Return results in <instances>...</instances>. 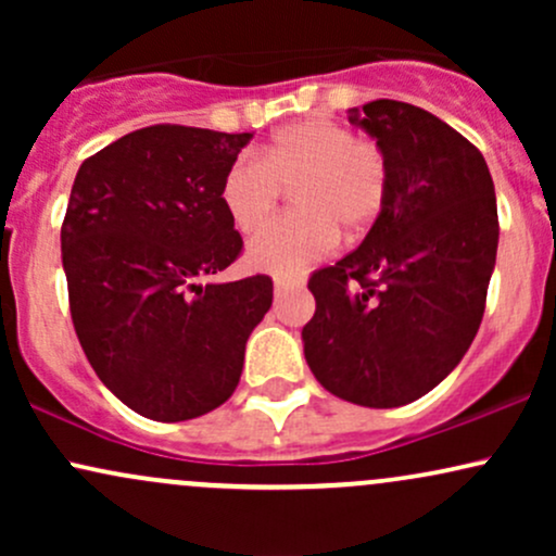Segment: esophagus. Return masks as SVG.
<instances>
[{
	"mask_svg": "<svg viewBox=\"0 0 556 556\" xmlns=\"http://www.w3.org/2000/svg\"><path fill=\"white\" fill-rule=\"evenodd\" d=\"M295 287H300V282H290V279H282V277H277L274 279V295H287V292L290 290H295Z\"/></svg>",
	"mask_w": 556,
	"mask_h": 556,
	"instance_id": "esophagus-1",
	"label": "esophagus"
}]
</instances>
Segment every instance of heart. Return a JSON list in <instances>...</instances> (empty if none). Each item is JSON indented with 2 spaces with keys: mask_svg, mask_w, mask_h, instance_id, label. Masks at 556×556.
<instances>
[{
  "mask_svg": "<svg viewBox=\"0 0 556 556\" xmlns=\"http://www.w3.org/2000/svg\"><path fill=\"white\" fill-rule=\"evenodd\" d=\"M282 188L298 216L261 229L245 251L251 269L298 277L340 240L363 235L387 201V164L371 140L355 138L331 119H308L279 130L261 162L240 156L222 180V206L242 235L256 232L277 212Z\"/></svg>",
  "mask_w": 556,
  "mask_h": 556,
  "instance_id": "heart-1",
  "label": "heart"
}]
</instances>
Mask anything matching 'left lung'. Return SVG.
Listing matches in <instances>:
<instances>
[{"label": "left lung", "instance_id": "obj_1", "mask_svg": "<svg viewBox=\"0 0 556 556\" xmlns=\"http://www.w3.org/2000/svg\"><path fill=\"white\" fill-rule=\"evenodd\" d=\"M348 119L376 140L387 201L358 251L318 269L303 353L324 389L400 407L452 374L473 342L500 222L486 159L420 106L376 99Z\"/></svg>", "mask_w": 556, "mask_h": 556}]
</instances>
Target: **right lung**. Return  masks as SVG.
I'll return each mask as SVG.
<instances>
[{"label":"right lung","mask_w":556,"mask_h":556,"mask_svg":"<svg viewBox=\"0 0 556 556\" xmlns=\"http://www.w3.org/2000/svg\"><path fill=\"white\" fill-rule=\"evenodd\" d=\"M251 132L154 125L80 164L62 225L70 314L96 376L151 420L198 418L232 397L271 279L208 282L242 240L222 180Z\"/></svg>","instance_id":"1"}]
</instances>
